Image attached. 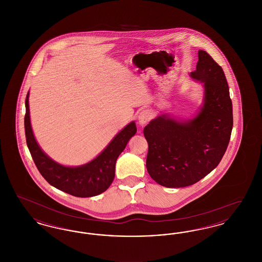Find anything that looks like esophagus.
I'll use <instances>...</instances> for the list:
<instances>
[{"label":"esophagus","instance_id":"obj_1","mask_svg":"<svg viewBox=\"0 0 262 262\" xmlns=\"http://www.w3.org/2000/svg\"><path fill=\"white\" fill-rule=\"evenodd\" d=\"M152 118V115L149 110H142L138 114V124L140 125H145Z\"/></svg>","mask_w":262,"mask_h":262}]
</instances>
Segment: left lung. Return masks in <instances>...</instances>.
Listing matches in <instances>:
<instances>
[{"mask_svg": "<svg viewBox=\"0 0 262 262\" xmlns=\"http://www.w3.org/2000/svg\"><path fill=\"white\" fill-rule=\"evenodd\" d=\"M190 75L205 88L200 114L186 123L160 116L143 129L148 174L163 187H188L209 174L222 160L232 134L233 105L222 68L200 50Z\"/></svg>", "mask_w": 262, "mask_h": 262, "instance_id": "left-lung-1", "label": "left lung"}]
</instances>
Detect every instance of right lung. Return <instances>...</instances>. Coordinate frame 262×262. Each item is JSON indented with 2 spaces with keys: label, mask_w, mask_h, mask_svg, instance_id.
I'll list each match as a JSON object with an SVG mask.
<instances>
[{
  "label": "right lung",
  "mask_w": 262,
  "mask_h": 262,
  "mask_svg": "<svg viewBox=\"0 0 262 262\" xmlns=\"http://www.w3.org/2000/svg\"><path fill=\"white\" fill-rule=\"evenodd\" d=\"M28 95L25 99V129L26 143L38 171L53 187L77 198L98 195L112 184L115 166L119 155L124 151L129 138L137 133L132 122L114 137L98 157L86 165L70 168L54 162L42 150L34 138L29 117Z\"/></svg>",
  "instance_id": "add662e5"
}]
</instances>
